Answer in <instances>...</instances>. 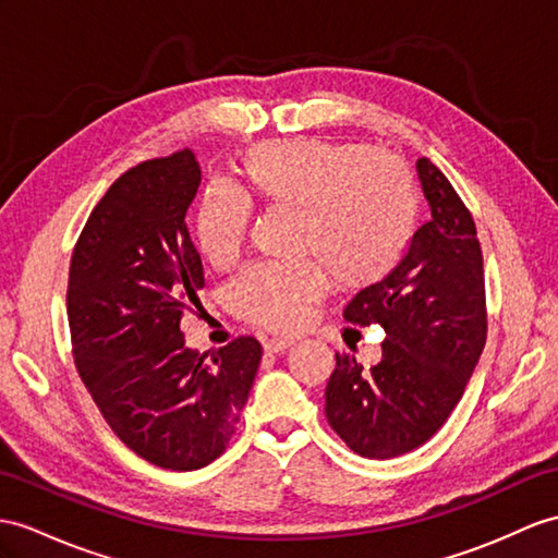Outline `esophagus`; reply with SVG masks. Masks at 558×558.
Instances as JSON below:
<instances>
[{
	"mask_svg": "<svg viewBox=\"0 0 558 558\" xmlns=\"http://www.w3.org/2000/svg\"><path fill=\"white\" fill-rule=\"evenodd\" d=\"M295 341L293 338H269V341L265 343V350L267 352H287Z\"/></svg>",
	"mask_w": 558,
	"mask_h": 558,
	"instance_id": "esophagus-1",
	"label": "esophagus"
}]
</instances>
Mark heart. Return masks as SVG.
Here are the masks:
<instances>
[{
    "mask_svg": "<svg viewBox=\"0 0 558 558\" xmlns=\"http://www.w3.org/2000/svg\"><path fill=\"white\" fill-rule=\"evenodd\" d=\"M241 189L269 208L301 213V251L315 255L341 289H372L386 281L416 232L412 172L369 144H257L241 158ZM245 197L213 186L201 198L196 239L213 265L232 263L241 251L251 220ZM322 293L324 271L317 263H263L232 283L229 301L239 317L257 326L295 331Z\"/></svg>",
    "mask_w": 558,
    "mask_h": 558,
    "instance_id": "b5f03b06",
    "label": "heart"
}]
</instances>
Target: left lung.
<instances>
[{"instance_id": "obj_1", "label": "left lung", "mask_w": 558, "mask_h": 558, "mask_svg": "<svg viewBox=\"0 0 558 558\" xmlns=\"http://www.w3.org/2000/svg\"><path fill=\"white\" fill-rule=\"evenodd\" d=\"M430 206L392 275L362 289L343 317L381 324L384 357L372 369L336 352L326 421L352 452L392 459L436 436L481 360L487 338L485 271L475 222L450 180L416 160Z\"/></svg>"}]
</instances>
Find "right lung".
I'll return each mask as SVG.
<instances>
[{"label":"right lung","mask_w":558,"mask_h":558,"mask_svg":"<svg viewBox=\"0 0 558 558\" xmlns=\"http://www.w3.org/2000/svg\"><path fill=\"white\" fill-rule=\"evenodd\" d=\"M198 184L189 148L122 172L87 217L68 271L80 378L116 436L170 471L203 469L227 450L263 357L253 336L210 362L184 345L180 322L206 287L186 229Z\"/></svg>","instance_id":"add662e5"}]
</instances>
